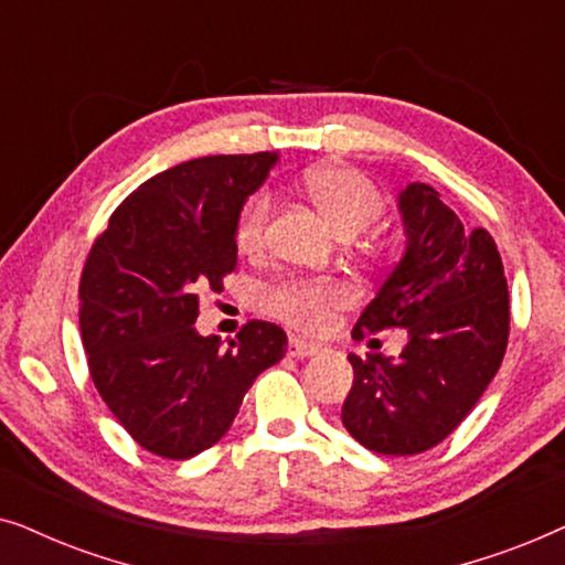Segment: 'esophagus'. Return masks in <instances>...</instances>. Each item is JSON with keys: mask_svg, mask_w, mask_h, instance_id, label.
Masks as SVG:
<instances>
[{"mask_svg": "<svg viewBox=\"0 0 565 565\" xmlns=\"http://www.w3.org/2000/svg\"><path fill=\"white\" fill-rule=\"evenodd\" d=\"M315 353H320V345L307 343L302 338H289V356L307 359V356H315Z\"/></svg>", "mask_w": 565, "mask_h": 565, "instance_id": "obj_1", "label": "esophagus"}]
</instances>
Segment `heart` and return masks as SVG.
I'll return each instance as SVG.
<instances>
[{
  "label": "heart",
  "mask_w": 565,
  "mask_h": 565,
  "mask_svg": "<svg viewBox=\"0 0 565 565\" xmlns=\"http://www.w3.org/2000/svg\"><path fill=\"white\" fill-rule=\"evenodd\" d=\"M307 193L341 237H356L370 230L387 212L382 188L353 164H322L307 172ZM274 199L268 191L253 193L239 206L235 220V245L247 258H258L270 243ZM345 291L338 284L315 278H289L263 291V307L287 326L320 333L328 328L330 315L343 305Z\"/></svg>",
  "instance_id": "obj_1"
}]
</instances>
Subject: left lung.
I'll use <instances>...</instances> for the list:
<instances>
[{
    "instance_id": "1",
    "label": "left lung",
    "mask_w": 565,
    "mask_h": 565,
    "mask_svg": "<svg viewBox=\"0 0 565 565\" xmlns=\"http://www.w3.org/2000/svg\"><path fill=\"white\" fill-rule=\"evenodd\" d=\"M408 250L366 305L353 338L408 330L395 361L349 353L353 385L341 420L377 455H420L476 408L509 343V287L495 239L468 230L439 193L411 183L401 193Z\"/></svg>"
}]
</instances>
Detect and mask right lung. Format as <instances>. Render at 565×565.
I'll list each match as a JSON object with an SVG mask.
<instances>
[{
  "mask_svg": "<svg viewBox=\"0 0 565 565\" xmlns=\"http://www.w3.org/2000/svg\"><path fill=\"white\" fill-rule=\"evenodd\" d=\"M276 154H212L149 178L95 237L79 278L87 370L118 424L164 460L214 447L253 380L287 353L274 322L247 320L227 345L199 335V291L237 266L235 220Z\"/></svg>",
  "mask_w": 565,
  "mask_h": 565,
  "instance_id": "1",
  "label": "right lung"
}]
</instances>
